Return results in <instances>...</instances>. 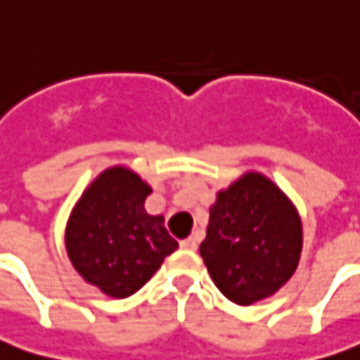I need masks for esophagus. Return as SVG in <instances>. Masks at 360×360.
Here are the masks:
<instances>
[{
  "label": "esophagus",
  "mask_w": 360,
  "mask_h": 360,
  "mask_svg": "<svg viewBox=\"0 0 360 360\" xmlns=\"http://www.w3.org/2000/svg\"><path fill=\"white\" fill-rule=\"evenodd\" d=\"M181 248H185V250H196L198 239L196 237H186V239L181 240Z\"/></svg>",
  "instance_id": "1"
}]
</instances>
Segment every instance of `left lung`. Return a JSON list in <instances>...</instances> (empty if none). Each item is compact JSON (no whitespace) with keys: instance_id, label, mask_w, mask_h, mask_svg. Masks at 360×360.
<instances>
[{"instance_id":"left-lung-1","label":"left lung","mask_w":360,"mask_h":360,"mask_svg":"<svg viewBox=\"0 0 360 360\" xmlns=\"http://www.w3.org/2000/svg\"><path fill=\"white\" fill-rule=\"evenodd\" d=\"M301 252L299 211L269 177L246 172L217 192L200 254L231 302L248 307L274 295L297 271Z\"/></svg>"}]
</instances>
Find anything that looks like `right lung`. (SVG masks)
Instances as JSON below:
<instances>
[{"label":"right lung","instance_id":"1","mask_svg":"<svg viewBox=\"0 0 360 360\" xmlns=\"http://www.w3.org/2000/svg\"><path fill=\"white\" fill-rule=\"evenodd\" d=\"M153 188L127 166H112L89 183L70 211L65 248L87 284L114 299L132 295L157 273L177 240L162 214L143 207Z\"/></svg>","mask_w":360,"mask_h":360}]
</instances>
